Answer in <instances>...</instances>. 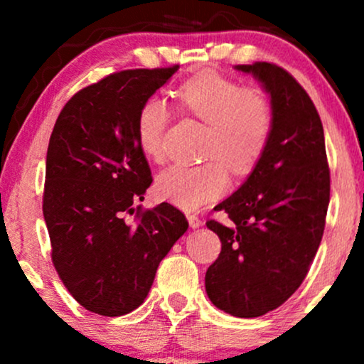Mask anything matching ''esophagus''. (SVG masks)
Segmentation results:
<instances>
[{"instance_id":"esophagus-1","label":"esophagus","mask_w":364,"mask_h":364,"mask_svg":"<svg viewBox=\"0 0 364 364\" xmlns=\"http://www.w3.org/2000/svg\"><path fill=\"white\" fill-rule=\"evenodd\" d=\"M188 223H190V228H193V229H196V228H200V225H202V220H200V217H196V215H188Z\"/></svg>"}]
</instances>
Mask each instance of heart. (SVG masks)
I'll return each instance as SVG.
<instances>
[{
  "mask_svg": "<svg viewBox=\"0 0 364 364\" xmlns=\"http://www.w3.org/2000/svg\"><path fill=\"white\" fill-rule=\"evenodd\" d=\"M178 106L207 123L202 166H171L156 179V193L164 202L195 210L223 196L229 188L225 164L235 173H250L258 164L274 132V107L260 89L243 87L219 72L188 78L174 92ZM164 99L152 95L136 112V141L150 161L164 157V133L169 123ZM219 158L222 163L216 161Z\"/></svg>",
  "mask_w": 364,
  "mask_h": 364,
  "instance_id": "1",
  "label": "heart"
}]
</instances>
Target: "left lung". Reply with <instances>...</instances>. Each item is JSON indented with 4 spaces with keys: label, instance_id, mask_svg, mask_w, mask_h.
<instances>
[{
    "label": "left lung",
    "instance_id": "left-lung-1",
    "mask_svg": "<svg viewBox=\"0 0 364 364\" xmlns=\"http://www.w3.org/2000/svg\"><path fill=\"white\" fill-rule=\"evenodd\" d=\"M236 70L270 95L274 132L248 179L215 207L229 223H207L223 248L205 291L219 310L255 318L287 301L306 277L323 236L330 169L318 111L296 78L265 61Z\"/></svg>",
    "mask_w": 364,
    "mask_h": 364
}]
</instances>
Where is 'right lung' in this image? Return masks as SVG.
I'll use <instances>...</instances> for the list:
<instances>
[{"label": "right lung", "mask_w": 364, "mask_h": 364, "mask_svg": "<svg viewBox=\"0 0 364 364\" xmlns=\"http://www.w3.org/2000/svg\"><path fill=\"white\" fill-rule=\"evenodd\" d=\"M178 68L124 70L78 90L49 139L43 214L54 269L97 315L139 308L159 263L188 229L171 203L136 207L152 183L136 141V112Z\"/></svg>", "instance_id": "obj_1"}]
</instances>
